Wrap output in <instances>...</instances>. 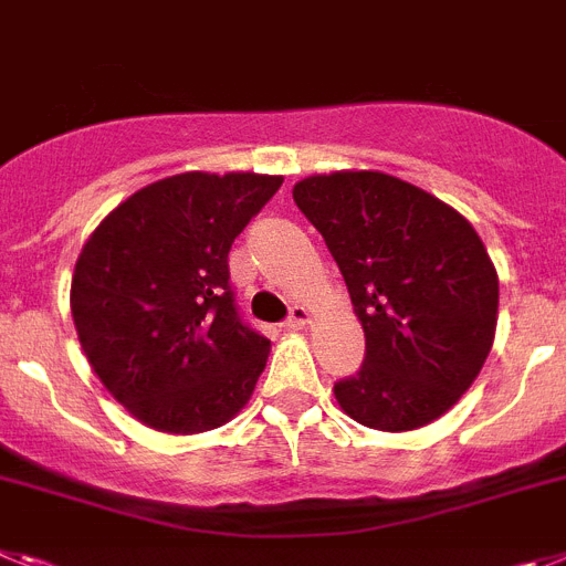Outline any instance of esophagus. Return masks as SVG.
I'll return each instance as SVG.
<instances>
[{"label":"esophagus","mask_w":566,"mask_h":566,"mask_svg":"<svg viewBox=\"0 0 566 566\" xmlns=\"http://www.w3.org/2000/svg\"><path fill=\"white\" fill-rule=\"evenodd\" d=\"M311 318H313V311L307 307V304H293V307H290V318L284 322V327H287V331H302V327H307V324H311Z\"/></svg>","instance_id":"1"}]
</instances>
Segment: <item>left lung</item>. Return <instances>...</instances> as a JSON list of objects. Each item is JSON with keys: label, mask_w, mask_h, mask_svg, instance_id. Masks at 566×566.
Wrapping results in <instances>:
<instances>
[{"label": "left lung", "mask_w": 566, "mask_h": 566, "mask_svg": "<svg viewBox=\"0 0 566 566\" xmlns=\"http://www.w3.org/2000/svg\"><path fill=\"white\" fill-rule=\"evenodd\" d=\"M324 235L365 331V365L333 392L358 424L407 432L441 419L488 361L499 273L447 201L381 170H333L293 185Z\"/></svg>", "instance_id": "1"}]
</instances>
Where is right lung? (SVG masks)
I'll return each instance as SVG.
<instances>
[{"mask_svg":"<svg viewBox=\"0 0 566 566\" xmlns=\"http://www.w3.org/2000/svg\"><path fill=\"white\" fill-rule=\"evenodd\" d=\"M284 176H167L119 201L71 279L76 336L105 390L136 421L196 436L244 410L270 342L239 322L230 244Z\"/></svg>","mask_w":566,"mask_h":566,"instance_id":"add662e5","label":"right lung"}]
</instances>
